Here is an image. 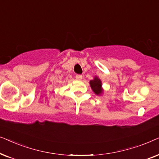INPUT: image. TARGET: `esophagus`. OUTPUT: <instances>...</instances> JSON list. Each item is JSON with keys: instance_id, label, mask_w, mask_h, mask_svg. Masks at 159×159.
I'll list each match as a JSON object with an SVG mask.
<instances>
[{"instance_id": "34e87169", "label": "esophagus", "mask_w": 159, "mask_h": 159, "mask_svg": "<svg viewBox=\"0 0 159 159\" xmlns=\"http://www.w3.org/2000/svg\"><path fill=\"white\" fill-rule=\"evenodd\" d=\"M76 80H79V81H81V80H82V76L80 75H76Z\"/></svg>"}]
</instances>
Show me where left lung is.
I'll list each match as a JSON object with an SVG mask.
<instances>
[{"label":"left lung","mask_w":159,"mask_h":159,"mask_svg":"<svg viewBox=\"0 0 159 159\" xmlns=\"http://www.w3.org/2000/svg\"><path fill=\"white\" fill-rule=\"evenodd\" d=\"M90 85L95 95H101L103 93V89L102 88V82L98 76H95L94 78L90 80Z\"/></svg>","instance_id":"8db88e82"}]
</instances>
